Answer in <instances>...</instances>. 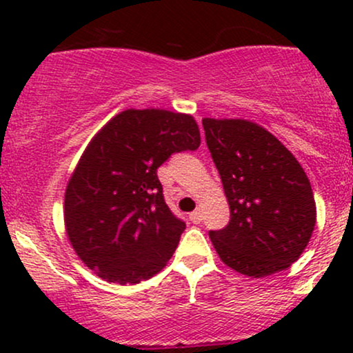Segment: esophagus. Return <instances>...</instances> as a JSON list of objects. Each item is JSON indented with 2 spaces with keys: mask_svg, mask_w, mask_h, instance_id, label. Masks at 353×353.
Here are the masks:
<instances>
[{
  "mask_svg": "<svg viewBox=\"0 0 353 353\" xmlns=\"http://www.w3.org/2000/svg\"><path fill=\"white\" fill-rule=\"evenodd\" d=\"M189 219L194 222V224H201V222H202V212H201V209L194 210V212L189 216Z\"/></svg>",
  "mask_w": 353,
  "mask_h": 353,
  "instance_id": "34e87169",
  "label": "esophagus"
}]
</instances>
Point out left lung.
Listing matches in <instances>:
<instances>
[{
    "label": "left lung",
    "instance_id": "8db88e82",
    "mask_svg": "<svg viewBox=\"0 0 353 353\" xmlns=\"http://www.w3.org/2000/svg\"><path fill=\"white\" fill-rule=\"evenodd\" d=\"M202 125L230 209L229 224L209 230L219 257L249 277L290 267L309 244L317 217L302 165L250 121L205 117Z\"/></svg>",
    "mask_w": 353,
    "mask_h": 353
}]
</instances>
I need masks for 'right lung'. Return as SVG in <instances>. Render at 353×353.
Wrapping results in <instances>:
<instances>
[{"label":"right lung","mask_w":353,"mask_h":353,"mask_svg":"<svg viewBox=\"0 0 353 353\" xmlns=\"http://www.w3.org/2000/svg\"><path fill=\"white\" fill-rule=\"evenodd\" d=\"M199 144L196 121L164 109H128L101 129L64 196L68 237L89 269L123 285L163 269L185 222L165 204L157 169Z\"/></svg>","instance_id":"right-lung-1"}]
</instances>
